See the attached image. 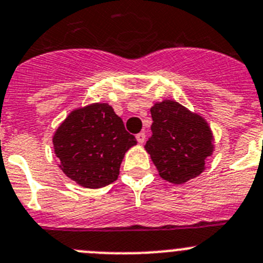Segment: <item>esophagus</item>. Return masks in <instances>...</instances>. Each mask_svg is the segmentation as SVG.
<instances>
[{
    "label": "esophagus",
    "mask_w": 263,
    "mask_h": 263,
    "mask_svg": "<svg viewBox=\"0 0 263 263\" xmlns=\"http://www.w3.org/2000/svg\"><path fill=\"white\" fill-rule=\"evenodd\" d=\"M136 139L137 141H139V144L145 143V132H140V134H137Z\"/></svg>",
    "instance_id": "34e87169"
}]
</instances>
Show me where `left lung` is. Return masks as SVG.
<instances>
[{"label": "left lung", "mask_w": 263, "mask_h": 263, "mask_svg": "<svg viewBox=\"0 0 263 263\" xmlns=\"http://www.w3.org/2000/svg\"><path fill=\"white\" fill-rule=\"evenodd\" d=\"M151 112L153 135L144 148L159 176L184 184L202 174L214 152V136L205 118L174 100L156 102Z\"/></svg>", "instance_id": "8db88e82"}]
</instances>
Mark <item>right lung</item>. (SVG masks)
I'll list each match as a JSON object with an SVG mask.
<instances>
[{"mask_svg":"<svg viewBox=\"0 0 263 263\" xmlns=\"http://www.w3.org/2000/svg\"><path fill=\"white\" fill-rule=\"evenodd\" d=\"M136 144L107 102L72 110L53 135L58 167L68 179L90 190L117 180L124 154Z\"/></svg>","mask_w":263,"mask_h":263,"instance_id":"right-lung-1","label":"right lung"}]
</instances>
